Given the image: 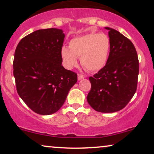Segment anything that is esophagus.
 <instances>
[{"mask_svg":"<svg viewBox=\"0 0 154 154\" xmlns=\"http://www.w3.org/2000/svg\"><path fill=\"white\" fill-rule=\"evenodd\" d=\"M83 79H84V76L83 75L81 74V73H79V74H78V80H79V81H81V80Z\"/></svg>","mask_w":154,"mask_h":154,"instance_id":"1","label":"esophagus"}]
</instances>
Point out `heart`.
<instances>
[{"label": "heart", "mask_w": 154, "mask_h": 154, "mask_svg": "<svg viewBox=\"0 0 154 154\" xmlns=\"http://www.w3.org/2000/svg\"><path fill=\"white\" fill-rule=\"evenodd\" d=\"M69 48L61 50L64 66L71 69L81 57V64L88 71H96L104 66L108 60L111 48L110 39L105 33H88L75 37L69 42Z\"/></svg>", "instance_id": "obj_1"}]
</instances>
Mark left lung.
<instances>
[{"label":"left lung","instance_id":"8db88e82","mask_svg":"<svg viewBox=\"0 0 154 154\" xmlns=\"http://www.w3.org/2000/svg\"><path fill=\"white\" fill-rule=\"evenodd\" d=\"M105 29L109 30L110 52L106 65L89 78L91 90L87 100L97 111L113 113L123 109L135 93L139 60L129 39L115 29Z\"/></svg>","mask_w":154,"mask_h":154}]
</instances>
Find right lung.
Wrapping results in <instances>:
<instances>
[{
    "label": "right lung",
    "mask_w": 154,
    "mask_h": 154,
    "mask_svg": "<svg viewBox=\"0 0 154 154\" xmlns=\"http://www.w3.org/2000/svg\"><path fill=\"white\" fill-rule=\"evenodd\" d=\"M64 37L62 29H40L23 38L17 46L13 61L17 91L38 114L57 112L77 82L76 73L62 65Z\"/></svg>",
    "instance_id": "1"
}]
</instances>
